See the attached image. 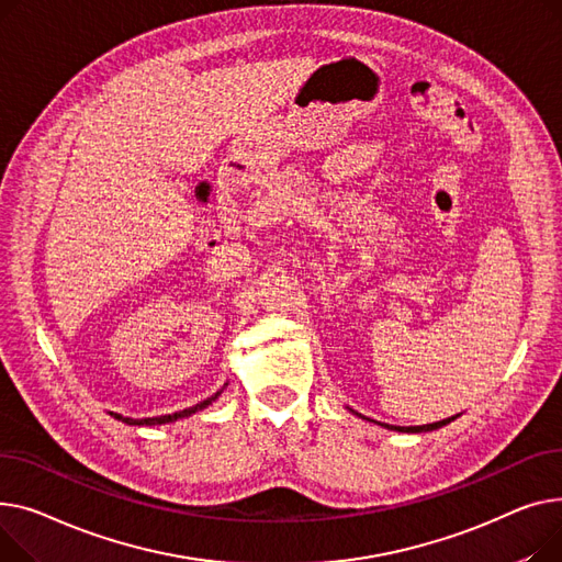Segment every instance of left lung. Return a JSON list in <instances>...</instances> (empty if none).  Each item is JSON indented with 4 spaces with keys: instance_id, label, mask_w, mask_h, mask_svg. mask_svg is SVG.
Here are the masks:
<instances>
[{
    "instance_id": "left-lung-1",
    "label": "left lung",
    "mask_w": 562,
    "mask_h": 562,
    "mask_svg": "<svg viewBox=\"0 0 562 562\" xmlns=\"http://www.w3.org/2000/svg\"><path fill=\"white\" fill-rule=\"evenodd\" d=\"M353 413V411H351ZM358 415V413H356ZM362 417V415H360ZM458 415H453V417H447V419H440V422H434V424H422V426H394V424H381V422H374V419H370V417H362V419H370V422H374V424H379V426H383V428H387V431H400V434H426V431H436V428H442V426H447L449 422H453Z\"/></svg>"
}]
</instances>
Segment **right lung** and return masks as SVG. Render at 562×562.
I'll return each mask as SVG.
<instances>
[{"label": "right lung", "mask_w": 562, "mask_h": 562, "mask_svg": "<svg viewBox=\"0 0 562 562\" xmlns=\"http://www.w3.org/2000/svg\"><path fill=\"white\" fill-rule=\"evenodd\" d=\"M224 390V387H222ZM222 390L220 392H215L213 397H209V400H204V402H200V404H194V406H190V408H183V411H179V413H172V415H160V417H143V419H134V417H122L120 413H111L115 419H120V422H124V424H131V426H156V424H170V422H177V419H183V417H190V415H194V413H200V411H204L206 406H211L220 394H222Z\"/></svg>", "instance_id": "right-lung-1"}]
</instances>
